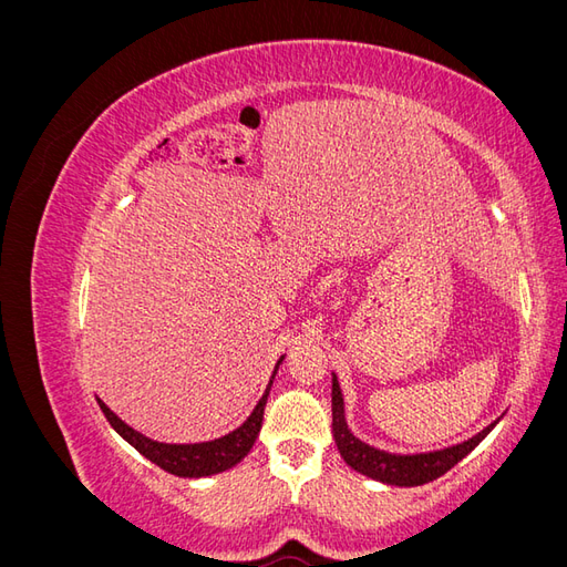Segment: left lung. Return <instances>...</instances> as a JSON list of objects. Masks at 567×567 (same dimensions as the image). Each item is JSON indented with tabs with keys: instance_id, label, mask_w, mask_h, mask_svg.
Returning <instances> with one entry per match:
<instances>
[{
	"instance_id": "left-lung-1",
	"label": "left lung",
	"mask_w": 567,
	"mask_h": 567,
	"mask_svg": "<svg viewBox=\"0 0 567 567\" xmlns=\"http://www.w3.org/2000/svg\"><path fill=\"white\" fill-rule=\"evenodd\" d=\"M331 398H333V437H336L340 456L346 458L348 466L354 468L357 473L394 487H419L425 483H433V480L454 468L463 456H468L477 444L494 431V425L499 423V419L492 421L477 435L463 440L458 444H452V447L416 452V454H394V452L373 447V444H367L350 431V425L346 421V400H342V390L336 373H333Z\"/></svg>"
}]
</instances>
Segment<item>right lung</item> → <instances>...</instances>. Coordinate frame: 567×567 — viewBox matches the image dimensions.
Here are the masks:
<instances>
[{"label": "right lung", "instance_id": "right-lung-1", "mask_svg": "<svg viewBox=\"0 0 567 567\" xmlns=\"http://www.w3.org/2000/svg\"><path fill=\"white\" fill-rule=\"evenodd\" d=\"M281 362H284V354L277 362V367H274L269 385L265 388V394L260 398V402L255 404L252 414L229 435H221V437L208 440V442L169 444V442L151 440L144 433L134 431V427L127 425L117 414H113L104 400H99V398L96 400H99L101 411L106 414L109 423L113 425V431L123 440H127L136 452L156 463V466H161L163 471L173 473V475H179V477H208V475L225 473V471L234 468L236 463H241L248 456V452L252 450V444H255L257 435H260V427H262L265 404L269 398L271 381H274V375H277Z\"/></svg>", "mask_w": 567, "mask_h": 567}]
</instances>
